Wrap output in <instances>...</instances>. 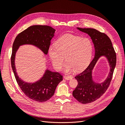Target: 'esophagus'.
<instances>
[{"label":"esophagus","mask_w":125,"mask_h":125,"mask_svg":"<svg viewBox=\"0 0 125 125\" xmlns=\"http://www.w3.org/2000/svg\"><path fill=\"white\" fill-rule=\"evenodd\" d=\"M63 78H64V79H65L66 80H70L73 79V77H72L71 76H66V75L63 76Z\"/></svg>","instance_id":"1"}]
</instances>
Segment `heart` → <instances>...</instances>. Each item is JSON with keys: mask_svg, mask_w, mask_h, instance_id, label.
Here are the masks:
<instances>
[{"mask_svg": "<svg viewBox=\"0 0 125 125\" xmlns=\"http://www.w3.org/2000/svg\"><path fill=\"white\" fill-rule=\"evenodd\" d=\"M93 44L89 39L70 34L63 35L50 47L48 53L54 67L60 70L67 63L65 72L81 71L88 66L93 54Z\"/></svg>", "mask_w": 125, "mask_h": 125, "instance_id": "1", "label": "heart"}]
</instances>
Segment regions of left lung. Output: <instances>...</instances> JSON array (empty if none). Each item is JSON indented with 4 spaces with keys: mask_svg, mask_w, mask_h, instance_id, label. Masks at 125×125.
I'll return each instance as SVG.
<instances>
[{
    "mask_svg": "<svg viewBox=\"0 0 125 125\" xmlns=\"http://www.w3.org/2000/svg\"><path fill=\"white\" fill-rule=\"evenodd\" d=\"M77 29L91 37L95 48V56L88 67L75 77L78 85L73 92V96L82 104L90 103L96 101L106 92L110 84L116 63V54L111 40L104 33L91 28ZM107 58L110 66V72L106 80L101 84L94 83L92 79V72L100 56Z\"/></svg>",
    "mask_w": 125,
    "mask_h": 125,
    "instance_id": "obj_1",
    "label": "left lung"
}]
</instances>
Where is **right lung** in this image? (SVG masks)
Masks as SVG:
<instances>
[{
	"label": "right lung",
	"mask_w": 125,
	"mask_h": 125,
	"mask_svg": "<svg viewBox=\"0 0 125 125\" xmlns=\"http://www.w3.org/2000/svg\"><path fill=\"white\" fill-rule=\"evenodd\" d=\"M55 31L48 25H32L19 34L13 43L11 63L16 81L25 95L36 102H44L50 100L54 94L57 86L62 80V75L58 72L47 69L39 81L34 83L24 82L19 77L16 72L15 55L19 46L24 44L34 45L46 55Z\"/></svg>",
	"instance_id": "obj_1"
}]
</instances>
